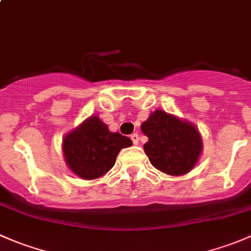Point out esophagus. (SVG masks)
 <instances>
[{
    "label": "esophagus",
    "instance_id": "34e87169",
    "mask_svg": "<svg viewBox=\"0 0 251 251\" xmlns=\"http://www.w3.org/2000/svg\"><path fill=\"white\" fill-rule=\"evenodd\" d=\"M131 140H132L133 144H138V140H140V136H138V133H132V135H131Z\"/></svg>",
    "mask_w": 251,
    "mask_h": 251
}]
</instances>
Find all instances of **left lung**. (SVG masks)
Segmentation results:
<instances>
[{"label": "left lung", "mask_w": 251, "mask_h": 251, "mask_svg": "<svg viewBox=\"0 0 251 251\" xmlns=\"http://www.w3.org/2000/svg\"><path fill=\"white\" fill-rule=\"evenodd\" d=\"M141 128L148 137L144 151L154 168L173 176L194 168L201 151V138L196 126L155 110Z\"/></svg>", "instance_id": "obj_1"}]
</instances>
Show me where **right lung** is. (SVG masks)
Wrapping results in <instances>:
<instances>
[{"mask_svg": "<svg viewBox=\"0 0 251 251\" xmlns=\"http://www.w3.org/2000/svg\"><path fill=\"white\" fill-rule=\"evenodd\" d=\"M132 141L119 132H110L97 116H91L76 130L65 136L63 151L70 170L85 179H95L114 166L119 151Z\"/></svg>", "mask_w": 251, "mask_h": 251, "instance_id": "add662e5", "label": "right lung"}]
</instances>
